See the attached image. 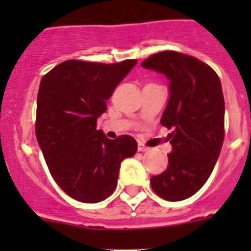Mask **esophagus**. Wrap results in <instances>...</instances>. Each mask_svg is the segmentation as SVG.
<instances>
[{
  "instance_id": "34e87169",
  "label": "esophagus",
  "mask_w": 251,
  "mask_h": 251,
  "mask_svg": "<svg viewBox=\"0 0 251 251\" xmlns=\"http://www.w3.org/2000/svg\"><path fill=\"white\" fill-rule=\"evenodd\" d=\"M148 150H150V148L146 147L145 145H142V143H138V151H139V152H147Z\"/></svg>"
}]
</instances>
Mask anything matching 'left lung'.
Here are the masks:
<instances>
[{"label": "left lung", "instance_id": "8db88e82", "mask_svg": "<svg viewBox=\"0 0 251 251\" xmlns=\"http://www.w3.org/2000/svg\"><path fill=\"white\" fill-rule=\"evenodd\" d=\"M142 66L170 80L161 124L172 130V152L167 170L153 176L151 186L165 200H185L205 185L223 147L225 101L220 79L207 64L176 51L151 55Z\"/></svg>", "mask_w": 251, "mask_h": 251}]
</instances>
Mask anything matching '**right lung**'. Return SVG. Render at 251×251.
<instances>
[{
  "mask_svg": "<svg viewBox=\"0 0 251 251\" xmlns=\"http://www.w3.org/2000/svg\"><path fill=\"white\" fill-rule=\"evenodd\" d=\"M137 64L68 60L44 75L35 132L55 182L74 200L97 203L114 192L123 159L134 156L130 136L106 138L97 121L106 100Z\"/></svg>",
  "mask_w": 251,
  "mask_h": 251,
  "instance_id": "1",
  "label": "right lung"
}]
</instances>
